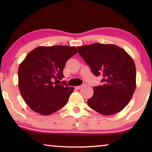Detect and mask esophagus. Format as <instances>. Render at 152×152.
Listing matches in <instances>:
<instances>
[{
    "label": "esophagus",
    "mask_w": 152,
    "mask_h": 152,
    "mask_svg": "<svg viewBox=\"0 0 152 152\" xmlns=\"http://www.w3.org/2000/svg\"><path fill=\"white\" fill-rule=\"evenodd\" d=\"M85 86L84 84H83V85H81V86H76L75 88H77V89H80V88H82V87H84Z\"/></svg>",
    "instance_id": "34e87169"
}]
</instances>
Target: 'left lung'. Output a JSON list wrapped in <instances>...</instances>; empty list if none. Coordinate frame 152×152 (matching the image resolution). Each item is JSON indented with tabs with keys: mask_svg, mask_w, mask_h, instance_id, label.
I'll list each match as a JSON object with an SVG mask.
<instances>
[{
	"mask_svg": "<svg viewBox=\"0 0 152 152\" xmlns=\"http://www.w3.org/2000/svg\"><path fill=\"white\" fill-rule=\"evenodd\" d=\"M79 54L95 76L103 77L102 86L93 88L87 103L91 109L105 115L122 111L136 87V66L132 57L113 44L95 43L77 47Z\"/></svg>",
	"mask_w": 152,
	"mask_h": 152,
	"instance_id": "left-lung-1",
	"label": "left lung"
}]
</instances>
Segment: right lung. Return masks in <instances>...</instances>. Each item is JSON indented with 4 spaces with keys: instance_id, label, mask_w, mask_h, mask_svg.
I'll return each mask as SVG.
<instances>
[{
    "instance_id": "add662e5",
    "label": "right lung",
    "mask_w": 152,
    "mask_h": 152,
    "mask_svg": "<svg viewBox=\"0 0 152 152\" xmlns=\"http://www.w3.org/2000/svg\"><path fill=\"white\" fill-rule=\"evenodd\" d=\"M77 53L75 46H39L20 64L18 88L32 111L48 115L66 104L74 87L57 84V82L64 77L66 61Z\"/></svg>"
}]
</instances>
